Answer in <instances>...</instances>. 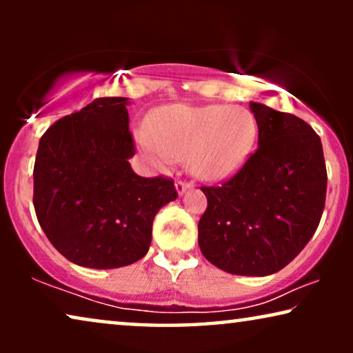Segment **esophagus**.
I'll use <instances>...</instances> for the list:
<instances>
[{
    "mask_svg": "<svg viewBox=\"0 0 353 353\" xmlns=\"http://www.w3.org/2000/svg\"><path fill=\"white\" fill-rule=\"evenodd\" d=\"M175 188H176L178 194L183 196V194H185V192L191 188V183H186V181H183V180H176Z\"/></svg>",
    "mask_w": 353,
    "mask_h": 353,
    "instance_id": "esophagus-1",
    "label": "esophagus"
}]
</instances>
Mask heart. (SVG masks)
<instances>
[{"instance_id":"1","label":"heart","mask_w":353,"mask_h":353,"mask_svg":"<svg viewBox=\"0 0 353 353\" xmlns=\"http://www.w3.org/2000/svg\"><path fill=\"white\" fill-rule=\"evenodd\" d=\"M144 156L159 168L188 157L192 175L204 181L230 178L248 162L257 123L248 109L172 104L154 110L149 132L134 134Z\"/></svg>"}]
</instances>
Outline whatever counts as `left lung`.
Instances as JSON below:
<instances>
[{"mask_svg": "<svg viewBox=\"0 0 353 353\" xmlns=\"http://www.w3.org/2000/svg\"><path fill=\"white\" fill-rule=\"evenodd\" d=\"M259 148L221 186H202L199 248L212 265L239 276H268L301 254L326 199L321 139L292 114L249 103Z\"/></svg>", "mask_w": 353, "mask_h": 353, "instance_id": "8db88e82", "label": "left lung"}]
</instances>
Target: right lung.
<instances>
[{
    "label": "right lung",
    "mask_w": 353,
    "mask_h": 353,
    "mask_svg": "<svg viewBox=\"0 0 353 353\" xmlns=\"http://www.w3.org/2000/svg\"><path fill=\"white\" fill-rule=\"evenodd\" d=\"M128 98H98L52 123L38 144L33 205L50 243L86 268L127 267L148 254L154 216L178 194L133 172Z\"/></svg>",
    "instance_id": "add662e5"
}]
</instances>
